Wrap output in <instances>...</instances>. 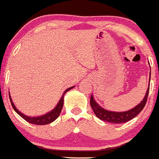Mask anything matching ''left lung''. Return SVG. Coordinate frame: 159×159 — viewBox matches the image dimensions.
Segmentation results:
<instances>
[{
	"instance_id": "8db88e82",
	"label": "left lung",
	"mask_w": 159,
	"mask_h": 159,
	"mask_svg": "<svg viewBox=\"0 0 159 159\" xmlns=\"http://www.w3.org/2000/svg\"><path fill=\"white\" fill-rule=\"evenodd\" d=\"M148 64H149V62H148ZM150 77H151V70H150L149 73V83H148L147 91H146L144 98L141 101L140 103L138 104L136 106L129 109V110L126 111L116 112L106 110V109L103 108L102 106H100L95 102V100L94 99L93 95H92L91 98H90V105H91L92 108H93L94 113L96 115V117H98L100 120L107 123H112V124H122V123L127 122V121L130 120L131 119L134 118L138 114H139V112L143 110V107L146 105V101H147L148 98V92H149Z\"/></svg>"
}]
</instances>
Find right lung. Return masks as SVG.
Masks as SVG:
<instances>
[{
  "label": "right lung",
  "instance_id": "right-lung-1",
  "mask_svg": "<svg viewBox=\"0 0 159 159\" xmlns=\"http://www.w3.org/2000/svg\"><path fill=\"white\" fill-rule=\"evenodd\" d=\"M74 87L75 86H72L66 89L65 91H64V93L63 94L62 96H61V99L59 100L57 105L54 107V108L53 109V110L51 111L48 112V113L43 114V115L37 116V117H30V116H27L25 115V114L22 113V112H20V111L16 108V106H15L14 104H13L10 93H9V97H10V100H11V105H12V107H13V110H14L15 111H16V113L20 116V117H23L25 120H26L27 122L30 123V124H36V125H45V124H50V123L53 122V121H54L57 118V117H58V116L60 115V114H61V110H62L63 105H64V95H65L69 90L72 89L74 88Z\"/></svg>",
  "mask_w": 159,
  "mask_h": 159
}]
</instances>
